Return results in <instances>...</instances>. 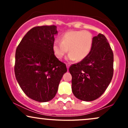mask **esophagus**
<instances>
[{"label":"esophagus","instance_id":"esophagus-1","mask_svg":"<svg viewBox=\"0 0 128 128\" xmlns=\"http://www.w3.org/2000/svg\"><path fill=\"white\" fill-rule=\"evenodd\" d=\"M66 66H67V70H68L69 67H70V64H68V63H66Z\"/></svg>","mask_w":128,"mask_h":128}]
</instances>
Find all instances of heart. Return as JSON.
<instances>
[{
    "mask_svg": "<svg viewBox=\"0 0 128 128\" xmlns=\"http://www.w3.org/2000/svg\"><path fill=\"white\" fill-rule=\"evenodd\" d=\"M93 36L87 30H71L61 36V42L55 40L52 45L54 55L61 59L68 52L66 60L69 61H82L92 50Z\"/></svg>",
    "mask_w": 128,
    "mask_h": 128,
    "instance_id": "obj_1",
    "label": "heart"
}]
</instances>
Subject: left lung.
<instances>
[{"mask_svg":"<svg viewBox=\"0 0 128 128\" xmlns=\"http://www.w3.org/2000/svg\"><path fill=\"white\" fill-rule=\"evenodd\" d=\"M113 61V52L105 36H94L89 55L69 68L74 96L88 102L102 96L112 78Z\"/></svg>","mask_w":128,"mask_h":128,"instance_id":"left-lung-1","label":"left lung"}]
</instances>
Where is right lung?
I'll list each match as a JSON object with an SVG mask.
<instances>
[{
    "instance_id": "obj_1",
    "label": "right lung",
    "mask_w": 128,
    "mask_h": 128,
    "mask_svg": "<svg viewBox=\"0 0 128 128\" xmlns=\"http://www.w3.org/2000/svg\"><path fill=\"white\" fill-rule=\"evenodd\" d=\"M57 33L55 25L36 26L26 33L16 49V78L26 96L37 102H48L55 96L67 71L53 52Z\"/></svg>"
}]
</instances>
